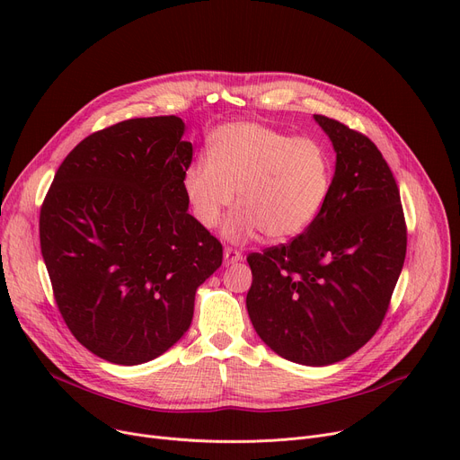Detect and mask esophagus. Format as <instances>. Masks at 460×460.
Masks as SVG:
<instances>
[{
	"label": "esophagus",
	"mask_w": 460,
	"mask_h": 460,
	"mask_svg": "<svg viewBox=\"0 0 460 460\" xmlns=\"http://www.w3.org/2000/svg\"><path fill=\"white\" fill-rule=\"evenodd\" d=\"M238 261H243V253H240L238 250H234V248H226L224 250V262L227 264H234V262H238Z\"/></svg>",
	"instance_id": "esophagus-1"
}]
</instances>
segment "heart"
Masks as SVG:
<instances>
[{
  "instance_id": "heart-1",
  "label": "heart",
  "mask_w": 460,
  "mask_h": 460,
  "mask_svg": "<svg viewBox=\"0 0 460 460\" xmlns=\"http://www.w3.org/2000/svg\"><path fill=\"white\" fill-rule=\"evenodd\" d=\"M332 184V162L313 137H291L262 123L224 125L210 136L208 155L190 162L182 190L193 217L214 227L233 207L226 226L231 240L262 231L287 240L307 229L323 210Z\"/></svg>"
}]
</instances>
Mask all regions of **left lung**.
Instances as JSON below:
<instances>
[{
  "label": "left lung",
  "mask_w": 460,
  "mask_h": 460,
  "mask_svg": "<svg viewBox=\"0 0 460 460\" xmlns=\"http://www.w3.org/2000/svg\"><path fill=\"white\" fill-rule=\"evenodd\" d=\"M332 139L326 203L291 243L250 253L246 307L261 340L302 366H330L364 347L388 313L406 255L399 186L376 145L315 115Z\"/></svg>",
  "instance_id": "obj_1"
}]
</instances>
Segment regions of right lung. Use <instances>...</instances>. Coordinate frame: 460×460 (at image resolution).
<instances>
[{
  "label": "right lung",
  "mask_w": 460,
  "mask_h": 460,
  "mask_svg": "<svg viewBox=\"0 0 460 460\" xmlns=\"http://www.w3.org/2000/svg\"><path fill=\"white\" fill-rule=\"evenodd\" d=\"M175 115L128 119L80 141L40 207V252L72 335L137 366L190 328L198 287L224 248L191 214L182 175L191 143Z\"/></svg>",
  "instance_id": "right-lung-1"
}]
</instances>
